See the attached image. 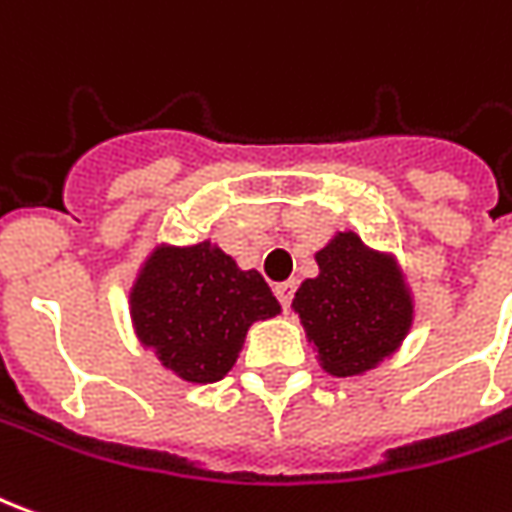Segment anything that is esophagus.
I'll return each mask as SVG.
<instances>
[{
  "label": "esophagus",
  "instance_id": "obj_1",
  "mask_svg": "<svg viewBox=\"0 0 512 512\" xmlns=\"http://www.w3.org/2000/svg\"><path fill=\"white\" fill-rule=\"evenodd\" d=\"M294 291H297V280H285V283L274 285V297L280 300V305H283V308H291Z\"/></svg>",
  "mask_w": 512,
  "mask_h": 512
}]
</instances>
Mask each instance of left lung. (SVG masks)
<instances>
[{"mask_svg":"<svg viewBox=\"0 0 512 512\" xmlns=\"http://www.w3.org/2000/svg\"><path fill=\"white\" fill-rule=\"evenodd\" d=\"M316 263L319 277L300 285L294 311L330 375L367 373L409 333L412 300L403 280L356 232H339Z\"/></svg>","mask_w":512,"mask_h":512,"instance_id":"left-lung-1","label":"left lung"}]
</instances>
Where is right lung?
Returning <instances> with one entry per match:
<instances>
[{
    "mask_svg": "<svg viewBox=\"0 0 512 512\" xmlns=\"http://www.w3.org/2000/svg\"><path fill=\"white\" fill-rule=\"evenodd\" d=\"M280 314L266 280L210 243L159 246L131 291L139 342L173 373L212 384L232 370L252 322Z\"/></svg>",
    "mask_w": 512,
    "mask_h": 512,
    "instance_id": "1",
    "label": "right lung"
}]
</instances>
